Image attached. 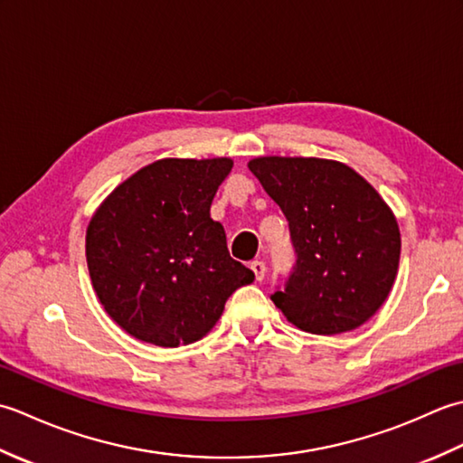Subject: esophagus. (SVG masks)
Returning a JSON list of instances; mask_svg holds the SVG:
<instances>
[{
    "instance_id": "1",
    "label": "esophagus",
    "mask_w": 463,
    "mask_h": 463,
    "mask_svg": "<svg viewBox=\"0 0 463 463\" xmlns=\"http://www.w3.org/2000/svg\"><path fill=\"white\" fill-rule=\"evenodd\" d=\"M250 269L254 272V279H257L259 282L264 280V277H267V264H264L262 260H252Z\"/></svg>"
}]
</instances>
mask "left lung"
<instances>
[{
  "label": "left lung",
  "instance_id": "1",
  "mask_svg": "<svg viewBox=\"0 0 463 463\" xmlns=\"http://www.w3.org/2000/svg\"><path fill=\"white\" fill-rule=\"evenodd\" d=\"M250 173L290 226L297 267L270 300L310 334L350 332L386 302L400 229L378 191L348 165L317 156H257Z\"/></svg>",
  "mask_w": 463,
  "mask_h": 463
}]
</instances>
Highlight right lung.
Listing matches in <instances>:
<instances>
[{
	"instance_id": "1",
	"label": "right lung",
	"mask_w": 463,
	"mask_h": 463,
	"mask_svg": "<svg viewBox=\"0 0 463 463\" xmlns=\"http://www.w3.org/2000/svg\"><path fill=\"white\" fill-rule=\"evenodd\" d=\"M232 159H159L115 186L85 234L97 298L133 338L163 348L201 340L254 272L231 259L211 219Z\"/></svg>"
}]
</instances>
